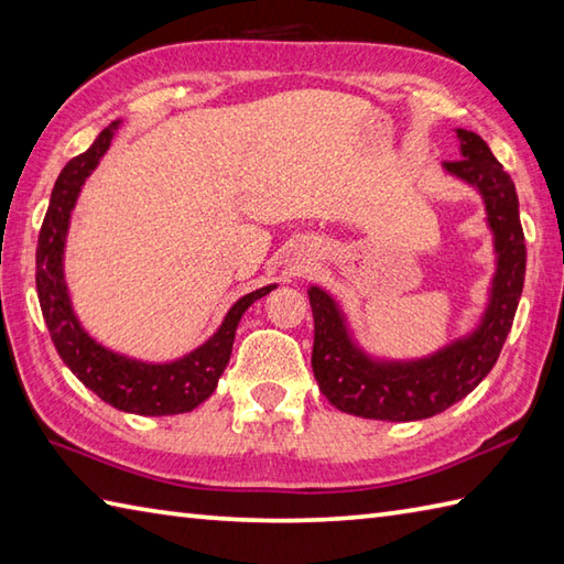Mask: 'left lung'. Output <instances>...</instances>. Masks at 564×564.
I'll return each mask as SVG.
<instances>
[{"label": "left lung", "instance_id": "obj_1", "mask_svg": "<svg viewBox=\"0 0 564 564\" xmlns=\"http://www.w3.org/2000/svg\"><path fill=\"white\" fill-rule=\"evenodd\" d=\"M459 160L443 163L485 204L494 274L475 326L421 358H387L360 346L350 316L324 286H308L314 312L312 367L318 389L343 413L377 421H421L451 409L485 379L507 340L525 274L519 197L507 170L473 131L455 129Z\"/></svg>", "mask_w": 564, "mask_h": 564}]
</instances>
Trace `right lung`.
<instances>
[{
    "label": "right lung",
    "mask_w": 564,
    "mask_h": 564,
    "mask_svg": "<svg viewBox=\"0 0 564 564\" xmlns=\"http://www.w3.org/2000/svg\"><path fill=\"white\" fill-rule=\"evenodd\" d=\"M121 121L109 123L95 138V143L83 155L73 158L57 175L39 234L36 290L55 350L79 382L119 411L138 413V416H172V413L197 409L202 401L214 394L218 377L224 375L228 360H231L240 318L250 304L270 294L278 284L260 286V290L240 296L226 312L221 326L202 346L175 360L155 362L131 358V355L111 350L91 338L73 306L70 286L65 278V248L79 192L109 151Z\"/></svg>",
    "instance_id": "add662e5"
}]
</instances>
